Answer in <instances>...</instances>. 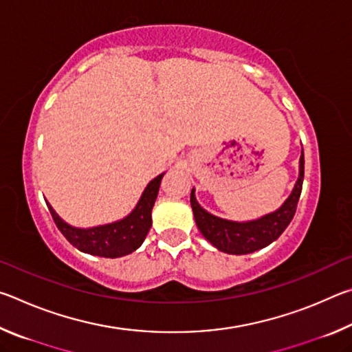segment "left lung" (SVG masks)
<instances>
[{
	"instance_id": "obj_1",
	"label": "left lung",
	"mask_w": 352,
	"mask_h": 352,
	"mask_svg": "<svg viewBox=\"0 0 352 352\" xmlns=\"http://www.w3.org/2000/svg\"><path fill=\"white\" fill-rule=\"evenodd\" d=\"M305 178V152L300 158V177H298L290 197L275 212L267 214L252 222H231L219 219L206 212L195 200L194 189L190 192V206L200 233L220 252L228 254H247L270 245L284 233L295 216L298 200H300Z\"/></svg>"
}]
</instances>
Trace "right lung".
I'll list each match as a JSON object with an SVG mask.
<instances>
[{
  "mask_svg": "<svg viewBox=\"0 0 352 352\" xmlns=\"http://www.w3.org/2000/svg\"><path fill=\"white\" fill-rule=\"evenodd\" d=\"M163 175L164 172L147 184L135 210L119 222L87 230L74 228V226L65 223L50 204H47V208H50L57 228L67 237L71 245H74L83 253L102 256V258H121V256L135 252L146 239L152 226V208L155 200H157Z\"/></svg>",
  "mask_w": 352,
  "mask_h": 352,
  "instance_id": "1",
  "label": "right lung"
}]
</instances>
